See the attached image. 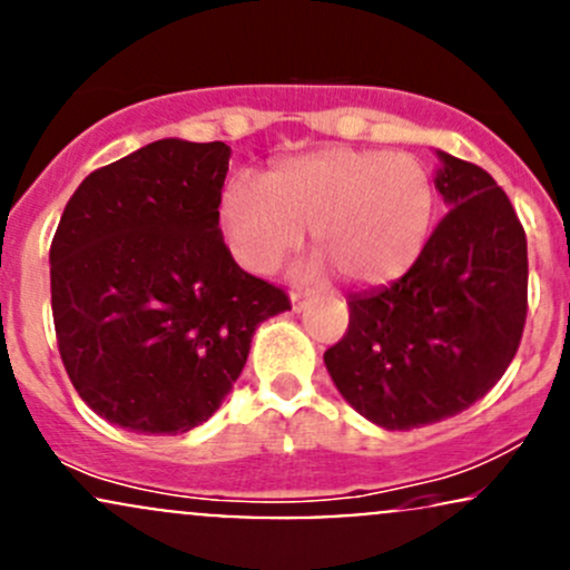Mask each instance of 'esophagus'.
Returning <instances> with one entry per match:
<instances>
[{
	"instance_id": "34e87169",
	"label": "esophagus",
	"mask_w": 570,
	"mask_h": 570,
	"mask_svg": "<svg viewBox=\"0 0 570 570\" xmlns=\"http://www.w3.org/2000/svg\"><path fill=\"white\" fill-rule=\"evenodd\" d=\"M289 297H292V308L303 311L305 305H308L311 297H314V292H311V289H301V286H297V289H292Z\"/></svg>"
}]
</instances>
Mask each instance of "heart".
<instances>
[{"instance_id":"1","label":"heart","mask_w":570,"mask_h":570,"mask_svg":"<svg viewBox=\"0 0 570 570\" xmlns=\"http://www.w3.org/2000/svg\"><path fill=\"white\" fill-rule=\"evenodd\" d=\"M434 183L410 153L327 147L237 183L220 199V229L250 273H273L303 245L350 284L401 278L426 248Z\"/></svg>"}]
</instances>
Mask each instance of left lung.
<instances>
[{"instance_id":"left-lung-1","label":"left lung","mask_w":570,"mask_h":570,"mask_svg":"<svg viewBox=\"0 0 570 570\" xmlns=\"http://www.w3.org/2000/svg\"><path fill=\"white\" fill-rule=\"evenodd\" d=\"M445 218L417 262L350 297V327L325 352L341 395L387 431L459 415L500 382L527 320V237L489 171L440 153Z\"/></svg>"}]
</instances>
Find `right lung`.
I'll use <instances>...</instances> for the list:
<instances>
[{"instance_id": "1", "label": "right lung", "mask_w": 570, "mask_h": 570, "mask_svg": "<svg viewBox=\"0 0 570 570\" xmlns=\"http://www.w3.org/2000/svg\"><path fill=\"white\" fill-rule=\"evenodd\" d=\"M224 141L160 139L95 169L51 239L59 357L100 417L139 434L205 423L248 361L281 286L232 259L220 190Z\"/></svg>"}]
</instances>
